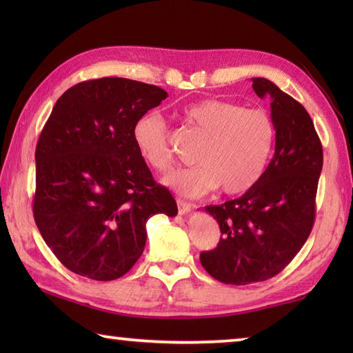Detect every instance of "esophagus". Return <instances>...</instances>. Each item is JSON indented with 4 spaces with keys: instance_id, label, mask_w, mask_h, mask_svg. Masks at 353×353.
Segmentation results:
<instances>
[{
    "instance_id": "obj_1",
    "label": "esophagus",
    "mask_w": 353,
    "mask_h": 353,
    "mask_svg": "<svg viewBox=\"0 0 353 353\" xmlns=\"http://www.w3.org/2000/svg\"><path fill=\"white\" fill-rule=\"evenodd\" d=\"M176 202H177V212H179V214H187V213H190L191 205L188 204V202H185V201H182V199H177Z\"/></svg>"
}]
</instances>
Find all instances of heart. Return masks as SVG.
I'll return each instance as SVG.
<instances>
[{"label":"heart","mask_w":353,"mask_h":353,"mask_svg":"<svg viewBox=\"0 0 353 353\" xmlns=\"http://www.w3.org/2000/svg\"><path fill=\"white\" fill-rule=\"evenodd\" d=\"M182 117L204 135L194 154L199 165L170 172L163 179L168 187L187 196L216 187L224 194H240L259 181L276 137L272 119L265 110L207 98L185 107ZM132 140L148 166L159 172L171 168L170 130L162 115H141L134 124Z\"/></svg>","instance_id":"obj_1"}]
</instances>
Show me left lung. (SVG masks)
I'll return each instance as SVG.
<instances>
[{"label": "left lung", "instance_id": "8db88e82", "mask_svg": "<svg viewBox=\"0 0 353 353\" xmlns=\"http://www.w3.org/2000/svg\"><path fill=\"white\" fill-rule=\"evenodd\" d=\"M254 92L271 101L276 149L270 165L241 198L205 210L218 221L221 238L201 263L227 285L263 282L290 265L305 244L316 218L322 145L313 119L276 83L254 77Z\"/></svg>", "mask_w": 353, "mask_h": 353}]
</instances>
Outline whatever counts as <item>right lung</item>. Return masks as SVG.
Listing matches in <instances>:
<instances>
[{
    "instance_id": "1",
    "label": "right lung",
    "mask_w": 353,
    "mask_h": 353,
    "mask_svg": "<svg viewBox=\"0 0 353 353\" xmlns=\"http://www.w3.org/2000/svg\"><path fill=\"white\" fill-rule=\"evenodd\" d=\"M168 93L151 83L101 77L68 88L35 148L34 219L48 248L82 277L115 280L140 259L146 221L176 216L132 140L137 119Z\"/></svg>"
}]
</instances>
